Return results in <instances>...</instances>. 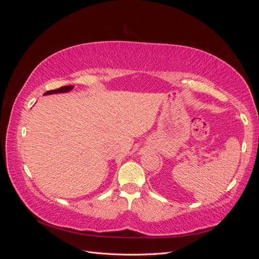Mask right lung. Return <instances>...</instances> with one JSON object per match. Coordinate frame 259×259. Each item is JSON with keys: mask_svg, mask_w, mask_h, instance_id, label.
Wrapping results in <instances>:
<instances>
[{"mask_svg": "<svg viewBox=\"0 0 259 259\" xmlns=\"http://www.w3.org/2000/svg\"><path fill=\"white\" fill-rule=\"evenodd\" d=\"M73 89V85H68V86H61V88L57 89V90H52V91H48L44 95H50V94H57V93H66L71 91Z\"/></svg>", "mask_w": 259, "mask_h": 259, "instance_id": "1", "label": "right lung"}]
</instances>
